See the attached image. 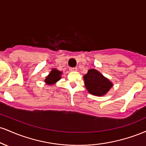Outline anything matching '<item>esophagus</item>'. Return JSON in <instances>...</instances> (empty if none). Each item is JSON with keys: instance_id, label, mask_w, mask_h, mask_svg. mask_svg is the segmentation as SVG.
Returning <instances> with one entry per match:
<instances>
[{"instance_id": "34e87169", "label": "esophagus", "mask_w": 146, "mask_h": 146, "mask_svg": "<svg viewBox=\"0 0 146 146\" xmlns=\"http://www.w3.org/2000/svg\"><path fill=\"white\" fill-rule=\"evenodd\" d=\"M69 70H70V71H78V68H77L76 67L70 68Z\"/></svg>"}]
</instances>
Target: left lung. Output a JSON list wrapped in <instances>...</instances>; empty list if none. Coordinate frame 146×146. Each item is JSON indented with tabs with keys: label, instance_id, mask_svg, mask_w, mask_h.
I'll return each instance as SVG.
<instances>
[{
	"label": "left lung",
	"instance_id": "1",
	"mask_svg": "<svg viewBox=\"0 0 146 146\" xmlns=\"http://www.w3.org/2000/svg\"><path fill=\"white\" fill-rule=\"evenodd\" d=\"M84 80L88 93L95 96L106 95L113 86L108 78L93 68L88 70V73L84 75Z\"/></svg>",
	"mask_w": 146,
	"mask_h": 146
}]
</instances>
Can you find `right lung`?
Listing matches in <instances>:
<instances>
[{"instance_id": "1", "label": "right lung", "mask_w": 146, "mask_h": 146, "mask_svg": "<svg viewBox=\"0 0 146 146\" xmlns=\"http://www.w3.org/2000/svg\"><path fill=\"white\" fill-rule=\"evenodd\" d=\"M62 73V72L58 71L56 68H53L49 74L48 75V76L46 77L44 82L48 85L54 84L55 83H56L58 80L61 79Z\"/></svg>"}]
</instances>
